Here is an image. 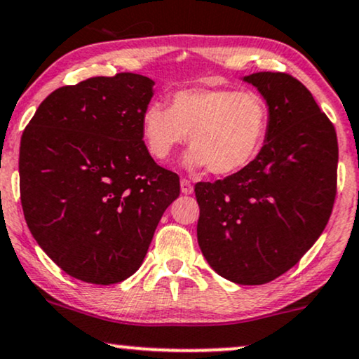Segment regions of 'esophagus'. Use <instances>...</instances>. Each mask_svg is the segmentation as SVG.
<instances>
[{"instance_id": "obj_1", "label": "esophagus", "mask_w": 359, "mask_h": 359, "mask_svg": "<svg viewBox=\"0 0 359 359\" xmlns=\"http://www.w3.org/2000/svg\"><path fill=\"white\" fill-rule=\"evenodd\" d=\"M181 193H184V194H191L193 193V184L184 178L181 180Z\"/></svg>"}]
</instances>
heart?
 Returning a JSON list of instances; mask_svg holds the SVG:
<instances>
[{"mask_svg":"<svg viewBox=\"0 0 359 359\" xmlns=\"http://www.w3.org/2000/svg\"><path fill=\"white\" fill-rule=\"evenodd\" d=\"M269 125L263 95L234 88H187L170 104L149 103L141 116V135L154 159L168 161L188 138L189 168L224 176L243 170L259 153Z\"/></svg>","mask_w":359,"mask_h":359,"instance_id":"1","label":"heart"}]
</instances>
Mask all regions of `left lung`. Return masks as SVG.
Segmentation results:
<instances>
[{"mask_svg":"<svg viewBox=\"0 0 359 359\" xmlns=\"http://www.w3.org/2000/svg\"><path fill=\"white\" fill-rule=\"evenodd\" d=\"M269 106L253 161L196 183L198 243L210 266L238 285H264L303 258L328 224L336 198L338 138L303 83L286 73L243 78Z\"/></svg>","mask_w":359,"mask_h":359,"instance_id":"8db88e82","label":"left lung"}]
</instances>
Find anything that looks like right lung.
Instances as JSON below:
<instances>
[{
    "label": "right lung",
    "instance_id": "add662e5",
    "mask_svg": "<svg viewBox=\"0 0 359 359\" xmlns=\"http://www.w3.org/2000/svg\"><path fill=\"white\" fill-rule=\"evenodd\" d=\"M153 85L118 73L57 88L21 136L26 224L76 280L114 285L130 278L180 196L178 175L154 163L141 135Z\"/></svg>",
    "mask_w": 359,
    "mask_h": 359
}]
</instances>
